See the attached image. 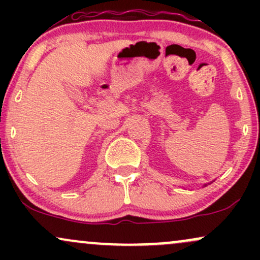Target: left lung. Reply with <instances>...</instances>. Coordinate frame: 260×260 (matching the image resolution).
I'll return each mask as SVG.
<instances>
[{
  "label": "left lung",
  "mask_w": 260,
  "mask_h": 260,
  "mask_svg": "<svg viewBox=\"0 0 260 260\" xmlns=\"http://www.w3.org/2000/svg\"><path fill=\"white\" fill-rule=\"evenodd\" d=\"M204 186H207V184H204Z\"/></svg>",
  "instance_id": "obj_1"
}]
</instances>
